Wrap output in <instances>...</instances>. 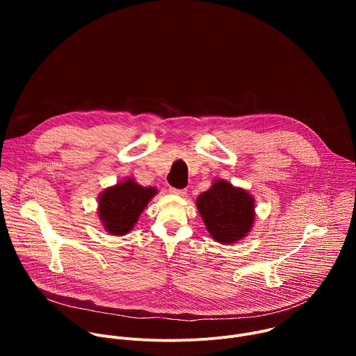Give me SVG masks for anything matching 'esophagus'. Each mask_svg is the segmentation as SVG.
Here are the masks:
<instances>
[{
    "label": "esophagus",
    "mask_w": 356,
    "mask_h": 356,
    "mask_svg": "<svg viewBox=\"0 0 356 356\" xmlns=\"http://www.w3.org/2000/svg\"><path fill=\"white\" fill-rule=\"evenodd\" d=\"M169 191H170L172 194L180 195V197H184V195H186V193H187V190H186V188H176V187H170V188H169Z\"/></svg>",
    "instance_id": "obj_1"
}]
</instances>
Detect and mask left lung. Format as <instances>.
Instances as JSON below:
<instances>
[{"label":"left lung","mask_w":356,"mask_h":356,"mask_svg":"<svg viewBox=\"0 0 356 356\" xmlns=\"http://www.w3.org/2000/svg\"><path fill=\"white\" fill-rule=\"evenodd\" d=\"M253 200L242 188L220 180L197 198V209L209 232L217 242L232 243L250 229L253 224Z\"/></svg>","instance_id":"obj_1"}]
</instances>
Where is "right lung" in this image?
Here are the masks:
<instances>
[{
  "label": "right lung",
  "instance_id": "1",
  "mask_svg": "<svg viewBox=\"0 0 356 356\" xmlns=\"http://www.w3.org/2000/svg\"><path fill=\"white\" fill-rule=\"evenodd\" d=\"M156 194L154 187H142L134 180H125L107 188L99 195V220L113 235L129 232L149 200Z\"/></svg>",
  "mask_w": 356,
  "mask_h": 356
}]
</instances>
